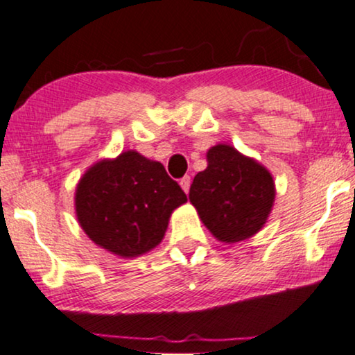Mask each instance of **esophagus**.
Here are the masks:
<instances>
[{"instance_id": "1", "label": "esophagus", "mask_w": 355, "mask_h": 355, "mask_svg": "<svg viewBox=\"0 0 355 355\" xmlns=\"http://www.w3.org/2000/svg\"><path fill=\"white\" fill-rule=\"evenodd\" d=\"M179 184H181L182 191L186 192V194H187V192H189V187H191V178H189V176H184V178L181 179V182H179Z\"/></svg>"}]
</instances>
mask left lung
Listing matches in <instances>:
<instances>
[{
  "label": "left lung",
  "instance_id": "8db88e82",
  "mask_svg": "<svg viewBox=\"0 0 355 355\" xmlns=\"http://www.w3.org/2000/svg\"><path fill=\"white\" fill-rule=\"evenodd\" d=\"M189 200L214 238L233 245L254 236L268 222L275 182L259 161L218 144L207 151V168L196 174Z\"/></svg>",
  "mask_w": 355,
  "mask_h": 355
}]
</instances>
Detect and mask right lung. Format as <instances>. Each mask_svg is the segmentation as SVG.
<instances>
[{"instance_id": "obj_1", "label": "right lung", "mask_w": 355, "mask_h": 355, "mask_svg": "<svg viewBox=\"0 0 355 355\" xmlns=\"http://www.w3.org/2000/svg\"><path fill=\"white\" fill-rule=\"evenodd\" d=\"M187 196L159 161L135 150L96 161L75 189L78 223L96 246L130 259L163 241L169 218Z\"/></svg>"}]
</instances>
